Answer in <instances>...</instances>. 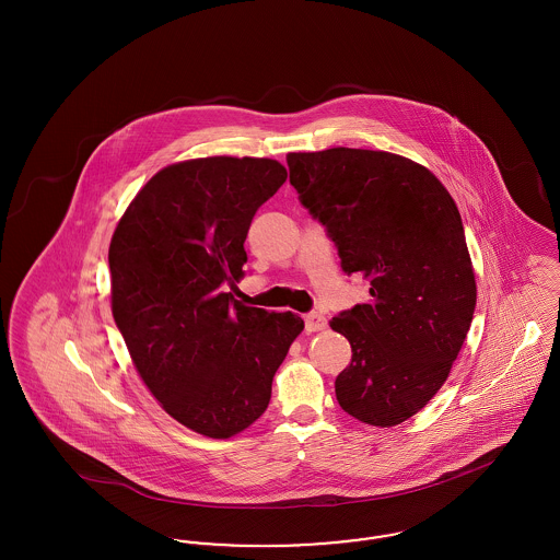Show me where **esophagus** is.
Segmentation results:
<instances>
[{"instance_id": "obj_1", "label": "esophagus", "mask_w": 560, "mask_h": 560, "mask_svg": "<svg viewBox=\"0 0 560 560\" xmlns=\"http://www.w3.org/2000/svg\"><path fill=\"white\" fill-rule=\"evenodd\" d=\"M304 323H306V331H320V329H325L327 319L319 313H311L304 317Z\"/></svg>"}]
</instances>
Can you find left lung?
<instances>
[{
    "label": "left lung",
    "mask_w": 560,
    "mask_h": 560,
    "mask_svg": "<svg viewBox=\"0 0 560 560\" xmlns=\"http://www.w3.org/2000/svg\"><path fill=\"white\" fill-rule=\"evenodd\" d=\"M290 183L319 218L370 304L329 320L352 348L340 407L370 427L416 416L445 384L477 306L475 268L450 190L416 161L336 147L288 153Z\"/></svg>",
    "instance_id": "obj_1"
}]
</instances>
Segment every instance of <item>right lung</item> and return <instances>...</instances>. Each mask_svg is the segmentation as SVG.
<instances>
[{
	"instance_id": "1",
	"label": "right lung",
	"mask_w": 560,
	"mask_h": 560,
	"mask_svg": "<svg viewBox=\"0 0 560 560\" xmlns=\"http://www.w3.org/2000/svg\"><path fill=\"white\" fill-rule=\"evenodd\" d=\"M267 158H201L160 170L108 245L110 311L133 368L183 427L231 439L267 411L272 377L304 320L243 306L254 213L285 183Z\"/></svg>"
}]
</instances>
